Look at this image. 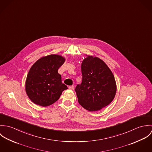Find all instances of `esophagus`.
<instances>
[{"instance_id": "obj_1", "label": "esophagus", "mask_w": 152, "mask_h": 152, "mask_svg": "<svg viewBox=\"0 0 152 152\" xmlns=\"http://www.w3.org/2000/svg\"><path fill=\"white\" fill-rule=\"evenodd\" d=\"M69 89H72V90H74V86H69Z\"/></svg>"}]
</instances>
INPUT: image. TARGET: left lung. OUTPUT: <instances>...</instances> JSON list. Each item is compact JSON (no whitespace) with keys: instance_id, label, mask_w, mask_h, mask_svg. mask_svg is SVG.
I'll list each match as a JSON object with an SVG mask.
<instances>
[{"instance_id":"8db88e82","label":"left lung","mask_w":152,"mask_h":152,"mask_svg":"<svg viewBox=\"0 0 152 152\" xmlns=\"http://www.w3.org/2000/svg\"><path fill=\"white\" fill-rule=\"evenodd\" d=\"M87 56L81 64L82 83L75 89L79 104L89 111H97L113 101L116 92L113 74L104 61Z\"/></svg>"}]
</instances>
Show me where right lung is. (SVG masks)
Instances as JSON below:
<instances>
[{
  "instance_id": "add662e5",
  "label": "right lung",
  "mask_w": 152,
  "mask_h": 152,
  "mask_svg": "<svg viewBox=\"0 0 152 152\" xmlns=\"http://www.w3.org/2000/svg\"><path fill=\"white\" fill-rule=\"evenodd\" d=\"M65 58L51 54L39 59L30 68L26 80L25 89L29 99L35 104L47 107L56 102L68 89L62 83L58 68Z\"/></svg>"
}]
</instances>
